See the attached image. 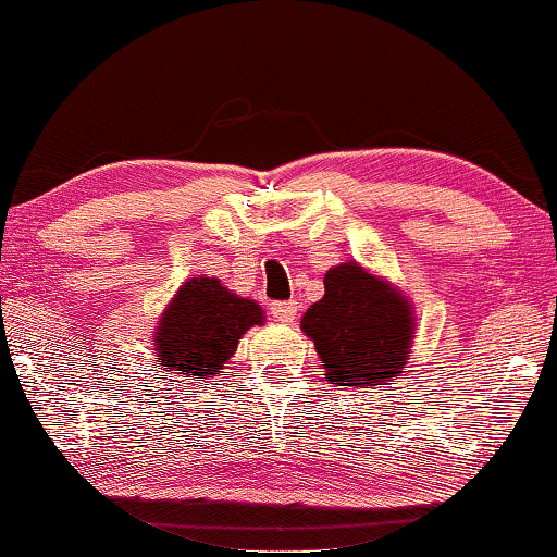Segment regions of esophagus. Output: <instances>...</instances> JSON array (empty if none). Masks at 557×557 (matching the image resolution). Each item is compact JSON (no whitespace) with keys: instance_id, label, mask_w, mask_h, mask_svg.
Returning a JSON list of instances; mask_svg holds the SVG:
<instances>
[{"instance_id":"1","label":"esophagus","mask_w":557,"mask_h":557,"mask_svg":"<svg viewBox=\"0 0 557 557\" xmlns=\"http://www.w3.org/2000/svg\"><path fill=\"white\" fill-rule=\"evenodd\" d=\"M297 310H299L297 299H287V302H272V307H270L272 317H275V320L282 322V324L293 322L297 317Z\"/></svg>"}]
</instances>
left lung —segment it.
I'll return each mask as SVG.
<instances>
[{
    "label": "left lung",
    "instance_id": "8db88e82",
    "mask_svg": "<svg viewBox=\"0 0 557 557\" xmlns=\"http://www.w3.org/2000/svg\"><path fill=\"white\" fill-rule=\"evenodd\" d=\"M413 324L409 297L355 260L326 270L324 297L299 322L314 342L326 382L355 389H379L404 374Z\"/></svg>",
    "mask_w": 557,
    "mask_h": 557
}]
</instances>
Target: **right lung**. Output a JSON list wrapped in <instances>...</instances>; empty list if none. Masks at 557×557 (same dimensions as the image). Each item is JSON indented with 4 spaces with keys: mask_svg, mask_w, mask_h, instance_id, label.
Instances as JSON below:
<instances>
[{
    "mask_svg": "<svg viewBox=\"0 0 557 557\" xmlns=\"http://www.w3.org/2000/svg\"><path fill=\"white\" fill-rule=\"evenodd\" d=\"M255 324H264V312L255 299L235 295L218 277H190L158 320L156 361L165 372L206 382L223 369Z\"/></svg>",
    "mask_w": 557,
    "mask_h": 557,
    "instance_id": "add662e5",
    "label": "right lung"
}]
</instances>
